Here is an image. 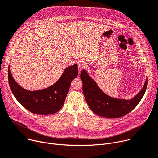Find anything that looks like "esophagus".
Segmentation results:
<instances>
[{"instance_id":"obj_1","label":"esophagus","mask_w":158,"mask_h":158,"mask_svg":"<svg viewBox=\"0 0 158 158\" xmlns=\"http://www.w3.org/2000/svg\"><path fill=\"white\" fill-rule=\"evenodd\" d=\"M77 65H78V67L79 69H83L85 66V63L83 61H79L78 62Z\"/></svg>"}]
</instances>
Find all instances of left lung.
<instances>
[{"label": "left lung", "mask_w": 158, "mask_h": 158, "mask_svg": "<svg viewBox=\"0 0 158 158\" xmlns=\"http://www.w3.org/2000/svg\"><path fill=\"white\" fill-rule=\"evenodd\" d=\"M80 76L83 94L89 107L95 114L106 118H119L130 113L144 95L148 85L147 79L144 87L134 98L125 100L113 98L105 94L85 70L82 71Z\"/></svg>", "instance_id": "left-lung-1"}]
</instances>
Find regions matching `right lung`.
I'll return each instance as SVG.
<instances>
[{
  "label": "right lung",
  "instance_id": "add662e5",
  "mask_svg": "<svg viewBox=\"0 0 158 158\" xmlns=\"http://www.w3.org/2000/svg\"><path fill=\"white\" fill-rule=\"evenodd\" d=\"M76 64L68 67L56 83L43 90L30 91L19 85L8 69V81L10 89L19 103L27 110L38 114H49L59 111L62 107L70 83L77 76Z\"/></svg>",
  "mask_w": 158,
  "mask_h": 158
}]
</instances>
